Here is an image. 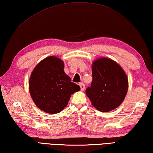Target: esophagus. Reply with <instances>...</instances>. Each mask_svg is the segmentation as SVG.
Wrapping results in <instances>:
<instances>
[{
	"label": "esophagus",
	"mask_w": 153,
	"mask_h": 153,
	"mask_svg": "<svg viewBox=\"0 0 153 153\" xmlns=\"http://www.w3.org/2000/svg\"><path fill=\"white\" fill-rule=\"evenodd\" d=\"M79 86L81 87V91H83L85 90V85L83 83H82V82H81V83H79Z\"/></svg>",
	"instance_id": "obj_1"
}]
</instances>
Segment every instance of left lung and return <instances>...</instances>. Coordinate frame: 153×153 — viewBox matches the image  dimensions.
<instances>
[{"label": "left lung", "mask_w": 153, "mask_h": 153, "mask_svg": "<svg viewBox=\"0 0 153 153\" xmlns=\"http://www.w3.org/2000/svg\"><path fill=\"white\" fill-rule=\"evenodd\" d=\"M93 80L86 95L97 110L110 111L121 104L126 95L128 80L122 68L106 58H99L92 65Z\"/></svg>", "instance_id": "8db88e82"}]
</instances>
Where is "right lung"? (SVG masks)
<instances>
[{
  "mask_svg": "<svg viewBox=\"0 0 153 153\" xmlns=\"http://www.w3.org/2000/svg\"><path fill=\"white\" fill-rule=\"evenodd\" d=\"M29 87L36 105L52 114L65 108L71 95L81 89L64 73V62L56 56H49L37 64L31 74Z\"/></svg>",
  "mask_w": 153,
  "mask_h": 153,
  "instance_id": "obj_1",
  "label": "right lung"
}]
</instances>
